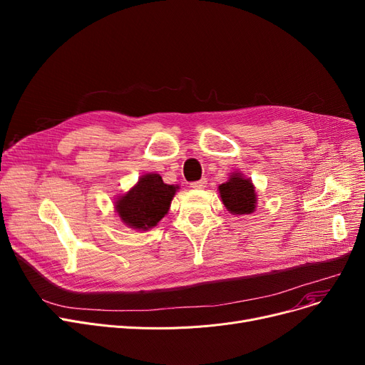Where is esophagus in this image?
<instances>
[{
    "mask_svg": "<svg viewBox=\"0 0 365 365\" xmlns=\"http://www.w3.org/2000/svg\"><path fill=\"white\" fill-rule=\"evenodd\" d=\"M189 186L192 187V189H204V187L207 186V179H205V178H202L201 180H197V182L189 183Z\"/></svg>",
    "mask_w": 365,
    "mask_h": 365,
    "instance_id": "esophagus-1",
    "label": "esophagus"
}]
</instances>
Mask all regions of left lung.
Returning <instances> with one entry per match:
<instances>
[{
    "instance_id": "8db88e82",
    "label": "left lung",
    "mask_w": 365,
    "mask_h": 365,
    "mask_svg": "<svg viewBox=\"0 0 365 365\" xmlns=\"http://www.w3.org/2000/svg\"><path fill=\"white\" fill-rule=\"evenodd\" d=\"M225 207L235 215H250L256 208V192L252 180L235 173L226 183L219 186Z\"/></svg>"
}]
</instances>
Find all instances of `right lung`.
I'll return each mask as SVG.
<instances>
[{"label": "right lung", "mask_w": 365, "mask_h": 365, "mask_svg": "<svg viewBox=\"0 0 365 365\" xmlns=\"http://www.w3.org/2000/svg\"><path fill=\"white\" fill-rule=\"evenodd\" d=\"M176 189L178 186L165 185L155 173L146 175L117 201V212L125 225L149 229L167 215Z\"/></svg>", "instance_id": "1"}]
</instances>
